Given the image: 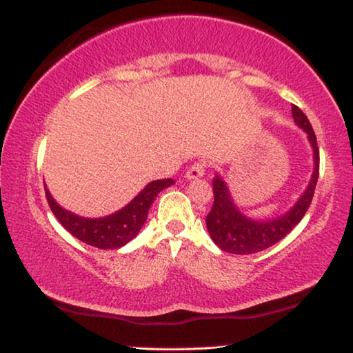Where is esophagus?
Returning <instances> with one entry per match:
<instances>
[{
    "mask_svg": "<svg viewBox=\"0 0 353 353\" xmlns=\"http://www.w3.org/2000/svg\"><path fill=\"white\" fill-rule=\"evenodd\" d=\"M205 170H206V163L205 161H195L193 165L188 168L185 172L187 179H198L205 176Z\"/></svg>",
    "mask_w": 353,
    "mask_h": 353,
    "instance_id": "34e87169",
    "label": "esophagus"
}]
</instances>
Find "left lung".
<instances>
[{
    "label": "left lung",
    "instance_id": "obj_1",
    "mask_svg": "<svg viewBox=\"0 0 353 353\" xmlns=\"http://www.w3.org/2000/svg\"><path fill=\"white\" fill-rule=\"evenodd\" d=\"M291 112L296 125L304 129L309 136L312 147H314L315 168L309 187L302 193L299 201L286 214L276 217V219L252 221L238 211V208L233 205L225 182L219 176H216L212 179L214 203H212L210 214L206 216V227L212 241L222 251L230 252V254H254V252L267 250V248L280 241L281 238H285L292 228L299 224L309 210L320 174V150L309 118L297 105H292Z\"/></svg>",
    "mask_w": 353,
    "mask_h": 353
}]
</instances>
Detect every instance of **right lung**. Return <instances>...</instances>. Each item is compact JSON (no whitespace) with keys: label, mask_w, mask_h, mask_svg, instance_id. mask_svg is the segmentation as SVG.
Instances as JSON below:
<instances>
[{"label":"right lung","mask_w":353,"mask_h":353,"mask_svg":"<svg viewBox=\"0 0 353 353\" xmlns=\"http://www.w3.org/2000/svg\"><path fill=\"white\" fill-rule=\"evenodd\" d=\"M171 183H174L172 179L153 181L129 205L121 208L115 214L99 217V219H86V217L63 210L54 201L48 188L44 190H46L49 208L67 232H70L73 236L86 245L96 246L99 250H118L137 235L142 225L145 224L148 210L157 195Z\"/></svg>","instance_id":"obj_1"}]
</instances>
